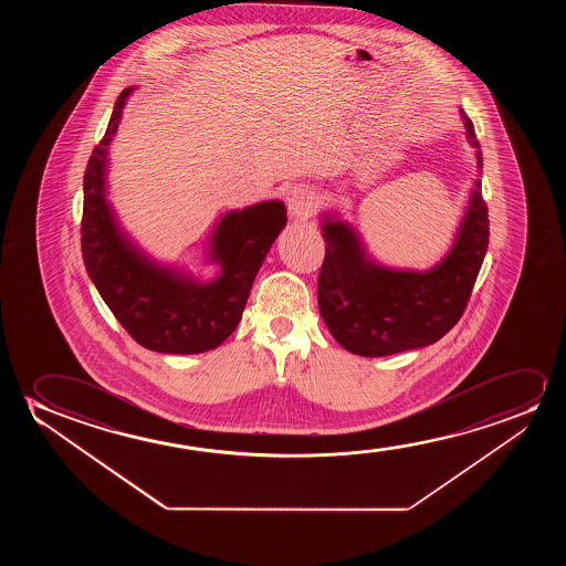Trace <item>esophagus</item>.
Segmentation results:
<instances>
[{
	"label": "esophagus",
	"mask_w": 566,
	"mask_h": 566,
	"mask_svg": "<svg viewBox=\"0 0 566 566\" xmlns=\"http://www.w3.org/2000/svg\"><path fill=\"white\" fill-rule=\"evenodd\" d=\"M287 212L294 218H310L317 209V191L313 187L300 184L287 191Z\"/></svg>",
	"instance_id": "1"
}]
</instances>
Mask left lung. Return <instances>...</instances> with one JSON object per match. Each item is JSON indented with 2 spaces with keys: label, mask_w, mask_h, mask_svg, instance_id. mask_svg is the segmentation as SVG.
Returning a JSON list of instances; mask_svg holds the SVG:
<instances>
[{
  "label": "left lung",
  "mask_w": 566,
  "mask_h": 566,
  "mask_svg": "<svg viewBox=\"0 0 566 566\" xmlns=\"http://www.w3.org/2000/svg\"><path fill=\"white\" fill-rule=\"evenodd\" d=\"M462 117L481 170L480 140L472 119L464 112ZM480 187L478 181L454 248L429 272L390 271L365 261L348 226L326 220L318 311L340 346L357 356H392L429 346L457 325L488 251V205Z\"/></svg>",
  "instance_id": "left-lung-1"
}]
</instances>
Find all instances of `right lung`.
<instances>
[{
	"mask_svg": "<svg viewBox=\"0 0 566 566\" xmlns=\"http://www.w3.org/2000/svg\"><path fill=\"white\" fill-rule=\"evenodd\" d=\"M132 88L117 96L108 129L94 147L85 170L81 251L88 276L114 317L143 348L163 354H201L214 349L235 331L256 271L272 241L286 224L280 201L230 212L214 235V259L222 276L193 284L158 269L117 232L104 199V166Z\"/></svg>",
	"mask_w": 566,
	"mask_h": 566,
	"instance_id": "right-lung-1",
	"label": "right lung"
}]
</instances>
